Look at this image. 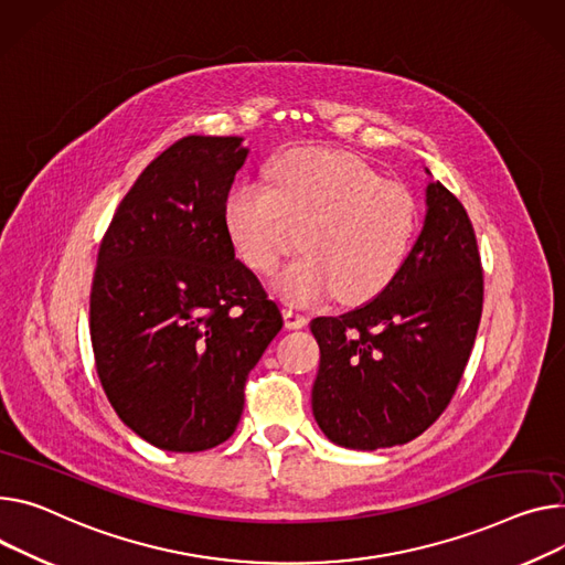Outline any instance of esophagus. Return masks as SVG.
<instances>
[{
	"mask_svg": "<svg viewBox=\"0 0 565 565\" xmlns=\"http://www.w3.org/2000/svg\"><path fill=\"white\" fill-rule=\"evenodd\" d=\"M282 319H285V328L287 330H298V328H306L308 326V317L306 315H298L294 310H282Z\"/></svg>",
	"mask_w": 565,
	"mask_h": 565,
	"instance_id": "34e87169",
	"label": "esophagus"
}]
</instances>
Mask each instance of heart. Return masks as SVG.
Returning <instances> with one entry per match:
<instances>
[{"mask_svg":"<svg viewBox=\"0 0 565 565\" xmlns=\"http://www.w3.org/2000/svg\"><path fill=\"white\" fill-rule=\"evenodd\" d=\"M269 183L237 185L224 220L257 274H271L296 244L306 250L274 278V291L289 306H312L330 294L362 302L398 276L418 222L403 188L382 183L358 156L330 149L278 156Z\"/></svg>","mask_w":565,"mask_h":565,"instance_id":"b5f03b06","label":"heart"}]
</instances>
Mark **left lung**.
Here are the masks:
<instances>
[{
	"mask_svg": "<svg viewBox=\"0 0 565 565\" xmlns=\"http://www.w3.org/2000/svg\"><path fill=\"white\" fill-rule=\"evenodd\" d=\"M425 205L398 276L362 308L310 323L321 349L312 412L337 446L416 439L444 414L468 364L484 300L475 231L439 181L427 183Z\"/></svg>",
	"mask_w": 565,
	"mask_h": 565,
	"instance_id": "8db88e82",
	"label": "left lung"
}]
</instances>
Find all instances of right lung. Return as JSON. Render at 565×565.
Here are the masks:
<instances>
[{"instance_id": "add662e5", "label": "right lung", "mask_w": 565, "mask_h": 565, "mask_svg": "<svg viewBox=\"0 0 565 565\" xmlns=\"http://www.w3.org/2000/svg\"><path fill=\"white\" fill-rule=\"evenodd\" d=\"M242 142H173L121 199L97 255L90 339L102 386L117 416L167 452L231 437L246 377L282 328L226 231Z\"/></svg>"}]
</instances>
